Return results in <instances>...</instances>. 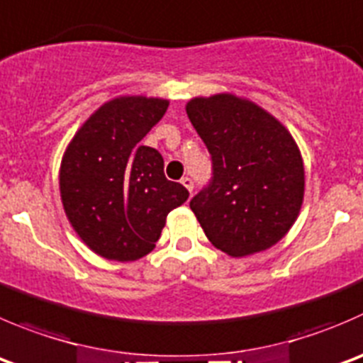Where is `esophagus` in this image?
<instances>
[{
	"label": "esophagus",
	"mask_w": 363,
	"mask_h": 363,
	"mask_svg": "<svg viewBox=\"0 0 363 363\" xmlns=\"http://www.w3.org/2000/svg\"><path fill=\"white\" fill-rule=\"evenodd\" d=\"M181 182H182V184H184V188L188 189L189 193H191V191H193V188H195V182H193V179H191V177H182V179H181Z\"/></svg>",
	"instance_id": "34e87169"
}]
</instances>
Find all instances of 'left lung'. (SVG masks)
<instances>
[{"instance_id": "left-lung-1", "label": "left lung", "mask_w": 363, "mask_h": 363, "mask_svg": "<svg viewBox=\"0 0 363 363\" xmlns=\"http://www.w3.org/2000/svg\"><path fill=\"white\" fill-rule=\"evenodd\" d=\"M186 113L213 163L209 182L189 202L207 239L232 257L279 242L305 191L303 161L289 131L230 94L191 99Z\"/></svg>"}]
</instances>
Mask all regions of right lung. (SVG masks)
Masks as SVG:
<instances>
[{
	"label": "right lung",
	"instance_id": "right-lung-1",
	"mask_svg": "<svg viewBox=\"0 0 363 363\" xmlns=\"http://www.w3.org/2000/svg\"><path fill=\"white\" fill-rule=\"evenodd\" d=\"M168 101L118 97L88 118L60 168L63 209L74 230L96 253L136 260L152 252L172 209L188 200L164 177L163 157L142 145L167 113Z\"/></svg>",
	"mask_w": 363,
	"mask_h": 363
}]
</instances>
